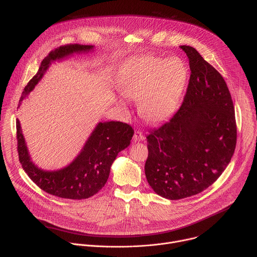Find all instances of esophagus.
Wrapping results in <instances>:
<instances>
[{"label":"esophagus","mask_w":257,"mask_h":257,"mask_svg":"<svg viewBox=\"0 0 257 257\" xmlns=\"http://www.w3.org/2000/svg\"><path fill=\"white\" fill-rule=\"evenodd\" d=\"M143 139H144V136H143L142 132H141L140 130H135L134 136H133V141L139 142V141H141V140H143Z\"/></svg>","instance_id":"1"}]
</instances>
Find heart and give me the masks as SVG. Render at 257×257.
<instances>
[{"label": "heart", "mask_w": 257, "mask_h": 257, "mask_svg": "<svg viewBox=\"0 0 257 257\" xmlns=\"http://www.w3.org/2000/svg\"><path fill=\"white\" fill-rule=\"evenodd\" d=\"M188 72L179 59L146 57L132 63L119 83L121 93L139 99V112L150 123L166 120L185 89Z\"/></svg>", "instance_id": "obj_1"}]
</instances>
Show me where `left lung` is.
<instances>
[{"label":"left lung","mask_w":257,"mask_h":257,"mask_svg":"<svg viewBox=\"0 0 257 257\" xmlns=\"http://www.w3.org/2000/svg\"><path fill=\"white\" fill-rule=\"evenodd\" d=\"M190 79L178 112L146 136L144 171L162 197L177 200L208 188L234 155L237 126L231 93L223 76L190 46Z\"/></svg>","instance_id":"obj_1"}]
</instances>
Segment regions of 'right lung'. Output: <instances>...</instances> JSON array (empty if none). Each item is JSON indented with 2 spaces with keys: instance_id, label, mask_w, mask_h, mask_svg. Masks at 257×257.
Returning a JSON list of instances; mask_svg holds the SVG:
<instances>
[{
  "instance_id": "add662e5",
  "label": "right lung",
  "mask_w": 257,
  "mask_h": 257,
  "mask_svg": "<svg viewBox=\"0 0 257 257\" xmlns=\"http://www.w3.org/2000/svg\"><path fill=\"white\" fill-rule=\"evenodd\" d=\"M92 49V46L74 44L62 46L50 52L43 60L38 73L24 87L20 101L43 78L52 62L74 53L89 52ZM16 130L19 161L28 177L45 192L75 200L91 197L104 186L113 162L121 151L129 146L134 134L132 127L126 123L100 122L77 158L66 168L51 172L38 168L31 162L18 120Z\"/></svg>"
}]
</instances>
